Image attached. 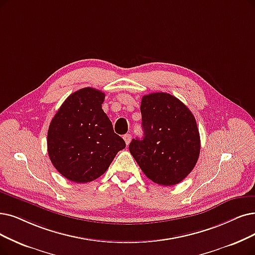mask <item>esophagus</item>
I'll return each instance as SVG.
<instances>
[{"label": "esophagus", "instance_id": "obj_1", "mask_svg": "<svg viewBox=\"0 0 255 255\" xmlns=\"http://www.w3.org/2000/svg\"><path fill=\"white\" fill-rule=\"evenodd\" d=\"M124 139H125V141H126V144H127V145H128V144H129V142H130V139H131L130 134H126V135L124 136Z\"/></svg>", "mask_w": 255, "mask_h": 255}]
</instances>
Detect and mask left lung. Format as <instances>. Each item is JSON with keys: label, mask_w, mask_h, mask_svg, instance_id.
<instances>
[{"label": "left lung", "mask_w": 255, "mask_h": 255, "mask_svg": "<svg viewBox=\"0 0 255 255\" xmlns=\"http://www.w3.org/2000/svg\"><path fill=\"white\" fill-rule=\"evenodd\" d=\"M140 111L144 134L141 140H131L129 152L149 180L159 185H176L199 159L196 118L177 97L163 92L142 97Z\"/></svg>", "instance_id": "left-lung-1"}]
</instances>
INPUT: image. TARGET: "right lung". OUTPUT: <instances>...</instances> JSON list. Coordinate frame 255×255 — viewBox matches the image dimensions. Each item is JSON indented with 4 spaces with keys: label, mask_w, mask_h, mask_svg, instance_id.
I'll use <instances>...</instances> for the list:
<instances>
[{
    "label": "right lung",
    "mask_w": 255,
    "mask_h": 255,
    "mask_svg": "<svg viewBox=\"0 0 255 255\" xmlns=\"http://www.w3.org/2000/svg\"><path fill=\"white\" fill-rule=\"evenodd\" d=\"M105 96L93 88L76 91L64 101L49 126V158L59 174L72 182L96 180L126 147L101 109Z\"/></svg>",
    "instance_id": "obj_1"
}]
</instances>
